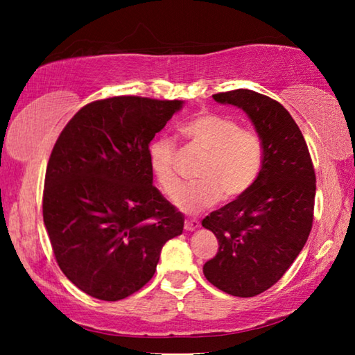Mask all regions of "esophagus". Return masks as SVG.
<instances>
[{"mask_svg": "<svg viewBox=\"0 0 355 355\" xmlns=\"http://www.w3.org/2000/svg\"><path fill=\"white\" fill-rule=\"evenodd\" d=\"M199 225H200V222L194 219V218H188L184 220V230L186 232H194L196 228H199Z\"/></svg>", "mask_w": 355, "mask_h": 355, "instance_id": "34e87169", "label": "esophagus"}]
</instances>
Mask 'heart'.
I'll return each mask as SVG.
<instances>
[{"label":"heart","mask_w":355,"mask_h":355,"mask_svg":"<svg viewBox=\"0 0 355 355\" xmlns=\"http://www.w3.org/2000/svg\"><path fill=\"white\" fill-rule=\"evenodd\" d=\"M182 135L192 146L205 152L197 171L199 182L180 192L182 180L175 171V144L158 139L148 148L150 167L164 194L175 199L188 213L214 205L219 199H238L255 183L263 164V142L252 128H239V122L220 114H202L182 127Z\"/></svg>","instance_id":"heart-1"}]
</instances>
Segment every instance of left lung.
<instances>
[{"label": "left lung", "instance_id": "8db88e82", "mask_svg": "<svg viewBox=\"0 0 355 355\" xmlns=\"http://www.w3.org/2000/svg\"><path fill=\"white\" fill-rule=\"evenodd\" d=\"M213 98L250 117L263 142V164L248 192L202 220L219 243L203 274L227 294L252 297L277 284L307 243L316 175L307 142L279 101L249 89Z\"/></svg>", "mask_w": 355, "mask_h": 355}]
</instances>
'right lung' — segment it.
<instances>
[{
  "mask_svg": "<svg viewBox=\"0 0 355 355\" xmlns=\"http://www.w3.org/2000/svg\"><path fill=\"white\" fill-rule=\"evenodd\" d=\"M183 101L122 95L83 106L53 147L44 224L56 261L89 296L120 300L153 277L184 219L155 188L148 144Z\"/></svg>",
  "mask_w": 355,
  "mask_h": 355,
  "instance_id": "add662e5",
  "label": "right lung"
}]
</instances>
